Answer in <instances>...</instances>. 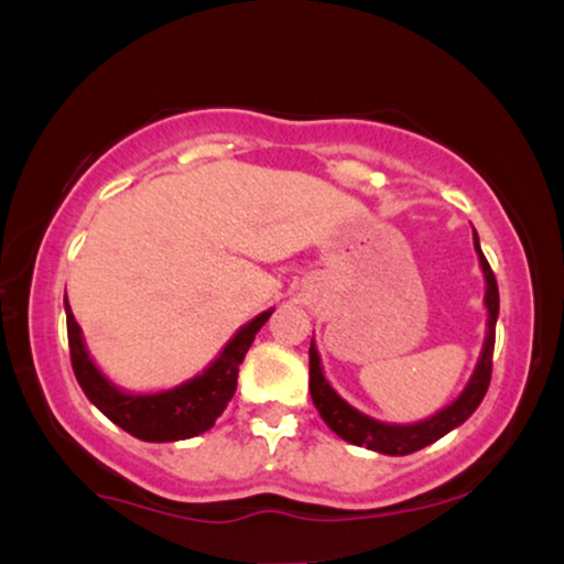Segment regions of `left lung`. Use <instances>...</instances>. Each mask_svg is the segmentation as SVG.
<instances>
[{"label":"left lung","mask_w":564,"mask_h":564,"mask_svg":"<svg viewBox=\"0 0 564 564\" xmlns=\"http://www.w3.org/2000/svg\"><path fill=\"white\" fill-rule=\"evenodd\" d=\"M475 251L480 257V268L485 275V307H488V332H485L482 352L477 360L475 373L467 381L462 394L453 400L451 405H445L443 411H437L435 416L422 419L416 424H387L377 422V419L366 416L358 408H352L345 398H339L326 377H323L321 355L315 349V341H310V394H313V403L318 408L321 419L347 443L360 445V448L387 453V456H405V453L422 451L426 445H432L435 440L448 435L451 430L462 426L471 413L477 411V405L482 403L485 392L490 384V371H494V345H496V321H498V283L494 270H490L488 260H485L480 249V238L475 232Z\"/></svg>","instance_id":"1"}]
</instances>
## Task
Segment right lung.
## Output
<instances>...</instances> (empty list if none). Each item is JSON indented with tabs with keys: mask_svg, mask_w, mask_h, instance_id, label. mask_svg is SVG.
<instances>
[{
	"mask_svg": "<svg viewBox=\"0 0 564 564\" xmlns=\"http://www.w3.org/2000/svg\"><path fill=\"white\" fill-rule=\"evenodd\" d=\"M66 304V323H68V347H70V366H74L76 381L89 398V403L100 408L113 424L145 443H174V440H187L204 435L217 422L219 413L230 403L236 394L238 366L243 364L251 341L260 328L268 323L273 310H264L254 321H249L236 332V336L223 347V352L212 360L198 377L161 392H127L116 387L106 373L100 371L89 358L87 345L79 323Z\"/></svg>",
	"mask_w": 564,
	"mask_h": 564,
	"instance_id": "add662e5",
	"label": "right lung"
}]
</instances>
